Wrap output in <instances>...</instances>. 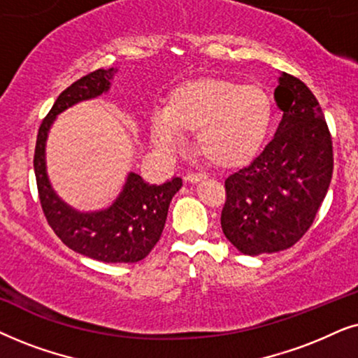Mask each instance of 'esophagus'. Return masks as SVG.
<instances>
[{
  "label": "esophagus",
  "mask_w": 358,
  "mask_h": 358,
  "mask_svg": "<svg viewBox=\"0 0 358 358\" xmlns=\"http://www.w3.org/2000/svg\"><path fill=\"white\" fill-rule=\"evenodd\" d=\"M206 178V175L204 173H187V176H185V182L188 183H198V182H203V180Z\"/></svg>",
  "instance_id": "1"
}]
</instances>
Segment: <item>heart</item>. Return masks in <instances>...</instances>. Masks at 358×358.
I'll use <instances>...</instances> for the list:
<instances>
[{
	"label": "heart",
	"instance_id": "1",
	"mask_svg": "<svg viewBox=\"0 0 358 358\" xmlns=\"http://www.w3.org/2000/svg\"><path fill=\"white\" fill-rule=\"evenodd\" d=\"M273 122V104L264 88L221 76L188 80L166 96L165 109L150 117V136L176 150L196 132L199 155L219 169L250 164L264 149Z\"/></svg>",
	"mask_w": 358,
	"mask_h": 358
}]
</instances>
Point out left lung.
Here are the masks:
<instances>
[{"label":"left lung","instance_id":"8db88e82","mask_svg":"<svg viewBox=\"0 0 358 358\" xmlns=\"http://www.w3.org/2000/svg\"><path fill=\"white\" fill-rule=\"evenodd\" d=\"M276 106L283 111L273 141L226 180L221 227L245 255L296 244L326 198L334 169L332 141L317 99L301 80L280 73Z\"/></svg>","mask_w":358,"mask_h":358}]
</instances>
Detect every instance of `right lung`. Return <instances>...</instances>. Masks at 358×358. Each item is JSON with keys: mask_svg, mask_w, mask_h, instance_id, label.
Returning a JSON list of instances; mask_svg holds the SVG:
<instances>
[{"mask_svg": "<svg viewBox=\"0 0 358 358\" xmlns=\"http://www.w3.org/2000/svg\"><path fill=\"white\" fill-rule=\"evenodd\" d=\"M116 73L114 66L99 69L60 93L37 134L34 171L47 222L69 249L106 264H134L145 259L159 242L171 198L183 187L182 178L175 176L157 187L129 171L109 206L80 211L57 194L47 173V137L57 116L75 104L108 93Z\"/></svg>", "mask_w": 358, "mask_h": 358, "instance_id": "right-lung-1", "label": "right lung"}]
</instances>
